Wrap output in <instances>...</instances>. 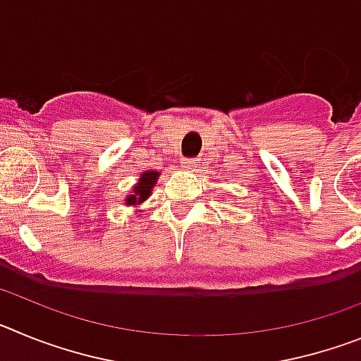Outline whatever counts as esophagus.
<instances>
[{"instance_id": "esophagus-1", "label": "esophagus", "mask_w": 361, "mask_h": 361, "mask_svg": "<svg viewBox=\"0 0 361 361\" xmlns=\"http://www.w3.org/2000/svg\"><path fill=\"white\" fill-rule=\"evenodd\" d=\"M180 166H183L184 170H190V171H195L197 168H199V161L197 159H191V157H186L180 161Z\"/></svg>"}]
</instances>
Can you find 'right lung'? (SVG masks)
<instances>
[{"mask_svg": "<svg viewBox=\"0 0 361 361\" xmlns=\"http://www.w3.org/2000/svg\"><path fill=\"white\" fill-rule=\"evenodd\" d=\"M157 171H146V173H142L139 184L133 188V195H130L128 199H126V204H128V206H132V204L135 206L137 202H142V200L148 199L149 193H152L153 184L157 183Z\"/></svg>", "mask_w": 361, "mask_h": 361, "instance_id": "1", "label": "right lung"}]
</instances>
